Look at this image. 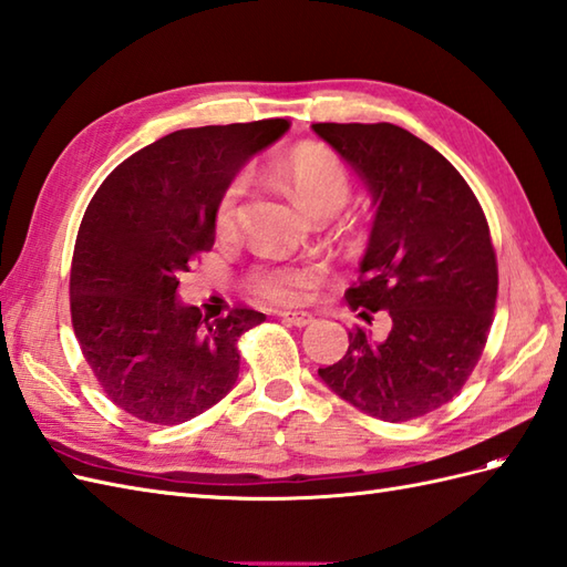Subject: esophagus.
Segmentation results:
<instances>
[{
    "instance_id": "1",
    "label": "esophagus",
    "mask_w": 567,
    "mask_h": 567,
    "mask_svg": "<svg viewBox=\"0 0 567 567\" xmlns=\"http://www.w3.org/2000/svg\"><path fill=\"white\" fill-rule=\"evenodd\" d=\"M281 320L291 327H308L312 322V315L302 310H284Z\"/></svg>"
}]
</instances>
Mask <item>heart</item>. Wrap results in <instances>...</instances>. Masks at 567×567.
Returning a JSON list of instances; mask_svg holds the SVG:
<instances>
[{
	"instance_id": "b5f03b06",
	"label": "heart",
	"mask_w": 567,
	"mask_h": 567,
	"mask_svg": "<svg viewBox=\"0 0 567 567\" xmlns=\"http://www.w3.org/2000/svg\"><path fill=\"white\" fill-rule=\"evenodd\" d=\"M274 173L302 209L310 216L320 218L324 214H337L349 197V175L334 151L322 144H300L286 151L274 163ZM243 195V179L233 183L220 192L216 202L214 220L218 230H230L238 216V202ZM317 281V269H286L265 274L257 279V291L276 302H298L310 293Z\"/></svg>"
}]
</instances>
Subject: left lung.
<instances>
[{
  "label": "left lung",
  "instance_id": "8db88e82",
  "mask_svg": "<svg viewBox=\"0 0 567 567\" xmlns=\"http://www.w3.org/2000/svg\"><path fill=\"white\" fill-rule=\"evenodd\" d=\"M312 132L351 165L372 204V228L347 300L358 317L390 312L392 331H349V351L317 375L380 421L447 404L486 347L498 265L486 216L457 168L390 122H317Z\"/></svg>",
  "mask_w": 567,
  "mask_h": 567
}]
</instances>
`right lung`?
I'll list each match as a JSON object with an SVG mask.
<instances>
[{
	"label": "right lung",
	"instance_id": "right-lung-1",
	"mask_svg": "<svg viewBox=\"0 0 567 567\" xmlns=\"http://www.w3.org/2000/svg\"><path fill=\"white\" fill-rule=\"evenodd\" d=\"M288 127L259 120L173 132L122 161L93 195L69 279L74 334L103 392L134 419L185 423L236 384V343L265 315L202 317L179 300V274L214 245L220 192Z\"/></svg>",
	"mask_w": 567,
	"mask_h": 567
}]
</instances>
